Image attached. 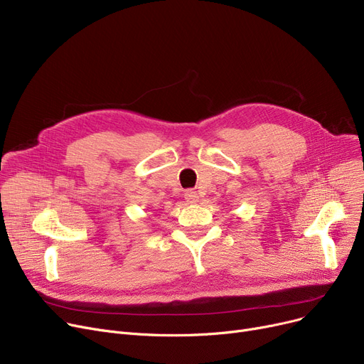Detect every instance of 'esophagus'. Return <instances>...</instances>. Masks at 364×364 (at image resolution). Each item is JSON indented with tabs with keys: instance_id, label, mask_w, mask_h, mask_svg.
Listing matches in <instances>:
<instances>
[{
	"instance_id": "1",
	"label": "esophagus",
	"mask_w": 364,
	"mask_h": 364,
	"mask_svg": "<svg viewBox=\"0 0 364 364\" xmlns=\"http://www.w3.org/2000/svg\"><path fill=\"white\" fill-rule=\"evenodd\" d=\"M184 198L188 203H196L199 200V195L196 192H193V190H187V192L184 193Z\"/></svg>"
}]
</instances>
